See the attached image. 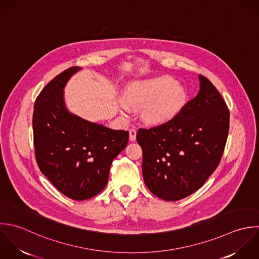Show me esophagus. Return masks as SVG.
Returning a JSON list of instances; mask_svg holds the SVG:
<instances>
[{
  "label": "esophagus",
  "instance_id": "esophagus-1",
  "mask_svg": "<svg viewBox=\"0 0 259 259\" xmlns=\"http://www.w3.org/2000/svg\"><path fill=\"white\" fill-rule=\"evenodd\" d=\"M129 139L131 141H135L136 140V129L134 128H131L129 130Z\"/></svg>",
  "mask_w": 259,
  "mask_h": 259
}]
</instances>
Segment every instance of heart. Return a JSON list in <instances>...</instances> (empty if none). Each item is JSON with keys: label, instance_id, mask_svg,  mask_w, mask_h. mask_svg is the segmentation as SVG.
Listing matches in <instances>:
<instances>
[{"label": "heart", "instance_id": "1", "mask_svg": "<svg viewBox=\"0 0 259 259\" xmlns=\"http://www.w3.org/2000/svg\"><path fill=\"white\" fill-rule=\"evenodd\" d=\"M126 101H120V110L125 116L131 108L141 110L148 124H161L171 119L186 102V93L174 79L161 76L132 83L126 92Z\"/></svg>", "mask_w": 259, "mask_h": 259}]
</instances>
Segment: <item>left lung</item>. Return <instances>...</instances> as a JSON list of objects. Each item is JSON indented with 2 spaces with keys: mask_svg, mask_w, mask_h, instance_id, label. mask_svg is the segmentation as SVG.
<instances>
[{
  "mask_svg": "<svg viewBox=\"0 0 259 259\" xmlns=\"http://www.w3.org/2000/svg\"><path fill=\"white\" fill-rule=\"evenodd\" d=\"M200 91L169 121L140 128L142 172L148 190L164 201H178L199 190L220 163L230 113L215 85L199 75Z\"/></svg>",
  "mask_w": 259,
  "mask_h": 259,
  "instance_id": "left-lung-1",
  "label": "left lung"
}]
</instances>
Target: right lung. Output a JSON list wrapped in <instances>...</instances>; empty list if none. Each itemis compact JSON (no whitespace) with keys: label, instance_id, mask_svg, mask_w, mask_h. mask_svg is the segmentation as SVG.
Masks as SVG:
<instances>
[{"label":"right lung","instance_id":"obj_1","mask_svg":"<svg viewBox=\"0 0 259 259\" xmlns=\"http://www.w3.org/2000/svg\"><path fill=\"white\" fill-rule=\"evenodd\" d=\"M79 69L69 67L44 87L36 98L32 120L39 169L60 193L75 201L104 190L112 161L129 139L128 131L91 123L66 110L63 88Z\"/></svg>","mask_w":259,"mask_h":259}]
</instances>
